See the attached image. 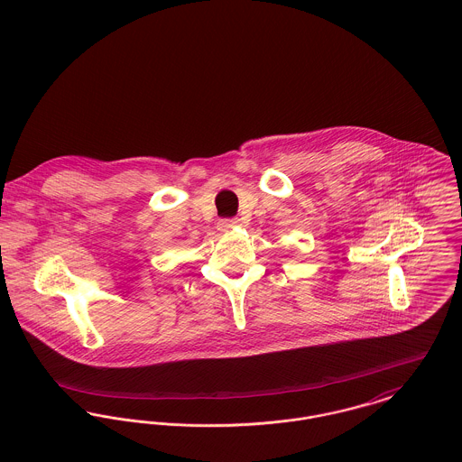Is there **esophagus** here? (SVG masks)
Instances as JSON below:
<instances>
[{
	"label": "esophagus",
	"instance_id": "obj_1",
	"mask_svg": "<svg viewBox=\"0 0 462 462\" xmlns=\"http://www.w3.org/2000/svg\"><path fill=\"white\" fill-rule=\"evenodd\" d=\"M236 226H239V219H221L219 221V230H223V232L236 228Z\"/></svg>",
	"mask_w": 462,
	"mask_h": 462
}]
</instances>
